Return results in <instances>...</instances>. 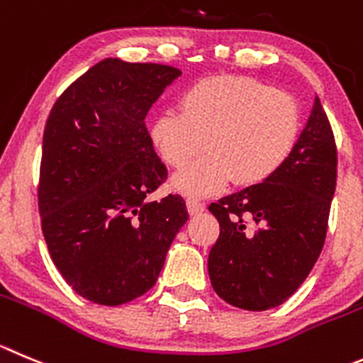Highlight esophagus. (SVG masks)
Segmentation results:
<instances>
[{
  "label": "esophagus",
  "mask_w": 363,
  "mask_h": 363,
  "mask_svg": "<svg viewBox=\"0 0 363 363\" xmlns=\"http://www.w3.org/2000/svg\"><path fill=\"white\" fill-rule=\"evenodd\" d=\"M186 206H188V213L189 215H199V213H202L206 209V204L202 201H199V199H186Z\"/></svg>",
  "instance_id": "esophagus-1"
}]
</instances>
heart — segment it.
<instances>
[{"instance_id": "heart-1", "label": "heart", "mask_w": 363, "mask_h": 363, "mask_svg": "<svg viewBox=\"0 0 363 363\" xmlns=\"http://www.w3.org/2000/svg\"><path fill=\"white\" fill-rule=\"evenodd\" d=\"M181 111L166 109L152 120L159 154L182 168L175 189L204 197L235 179L242 186L269 181L289 161L299 140L303 114L296 98L240 74H213L181 94Z\"/></svg>"}]
</instances>
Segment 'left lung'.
I'll return each instance as SVG.
<instances>
[{"mask_svg":"<svg viewBox=\"0 0 363 363\" xmlns=\"http://www.w3.org/2000/svg\"><path fill=\"white\" fill-rule=\"evenodd\" d=\"M337 186V147L320 100L274 177L220 199L209 279L225 303L263 311L294 296L323 250Z\"/></svg>","mask_w":363,"mask_h":363,"instance_id":"obj_1","label":"left lung"}]
</instances>
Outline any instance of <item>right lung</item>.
I'll return each instance as SVG.
<instances>
[{"mask_svg":"<svg viewBox=\"0 0 363 363\" xmlns=\"http://www.w3.org/2000/svg\"><path fill=\"white\" fill-rule=\"evenodd\" d=\"M181 69L104 59L59 96L43 135L37 188L50 256L74 292L118 306L157 281L188 220L181 195L148 201L168 170L145 125Z\"/></svg>","mask_w":363,"mask_h":363,"instance_id":"add662e5","label":"right lung"}]
</instances>
